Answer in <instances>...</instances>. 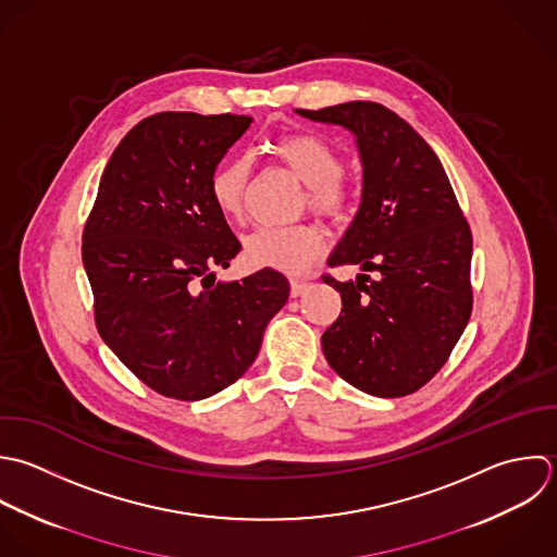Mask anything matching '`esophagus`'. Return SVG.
I'll return each mask as SVG.
<instances>
[{"label": "esophagus", "instance_id": "esophagus-1", "mask_svg": "<svg viewBox=\"0 0 557 557\" xmlns=\"http://www.w3.org/2000/svg\"><path fill=\"white\" fill-rule=\"evenodd\" d=\"M310 288V282L306 280H290V297H299Z\"/></svg>", "mask_w": 557, "mask_h": 557}]
</instances>
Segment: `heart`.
<instances>
[{
    "mask_svg": "<svg viewBox=\"0 0 557 557\" xmlns=\"http://www.w3.org/2000/svg\"><path fill=\"white\" fill-rule=\"evenodd\" d=\"M269 149L310 188V206L327 216H343L349 210V193L341 177L345 160L323 136L293 132L271 140ZM251 166L245 158L221 162L210 175V195L219 212L240 221L249 188ZM325 251V236L317 225L262 227L245 238L243 258L253 269L280 273H304Z\"/></svg>",
    "mask_w": 557,
    "mask_h": 557,
    "instance_id": "obj_1",
    "label": "heart"
}]
</instances>
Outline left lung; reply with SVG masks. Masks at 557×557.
Listing matches in <instances>:
<instances>
[{"instance_id":"1","label":"left lung","mask_w":557,"mask_h":557,"mask_svg":"<svg viewBox=\"0 0 557 557\" xmlns=\"http://www.w3.org/2000/svg\"><path fill=\"white\" fill-rule=\"evenodd\" d=\"M295 112L351 132L362 162L358 212L327 264L379 271L325 277L343 299L321 336L325 360L362 393L406 397L441 371L471 319L469 223L434 149L393 110L349 101Z\"/></svg>"}]
</instances>
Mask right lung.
I'll return each mask as SVG.
<instances>
[{"instance_id":"1","label":"right lung","mask_w":557,"mask_h":557,"mask_svg":"<svg viewBox=\"0 0 557 557\" xmlns=\"http://www.w3.org/2000/svg\"><path fill=\"white\" fill-rule=\"evenodd\" d=\"M247 114L158 112L110 156L84 227L82 262L99 336L156 393L199 401L256 360L290 286L273 269L216 280L240 251L210 175Z\"/></svg>"}]
</instances>
